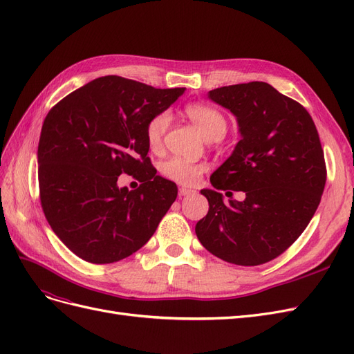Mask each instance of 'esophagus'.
<instances>
[{"instance_id":"1","label":"esophagus","mask_w":354,"mask_h":354,"mask_svg":"<svg viewBox=\"0 0 354 354\" xmlns=\"http://www.w3.org/2000/svg\"><path fill=\"white\" fill-rule=\"evenodd\" d=\"M194 194V190L192 189H187V187H180L178 189V196L181 198V196H189V195H192Z\"/></svg>"}]
</instances>
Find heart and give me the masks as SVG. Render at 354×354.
<instances>
[{
	"label": "heart",
	"instance_id": "heart-1",
	"mask_svg": "<svg viewBox=\"0 0 354 354\" xmlns=\"http://www.w3.org/2000/svg\"><path fill=\"white\" fill-rule=\"evenodd\" d=\"M186 115L190 118L199 131L207 140H220L227 131V120L224 115L207 104H189L185 109ZM169 125V113L160 112L151 118L146 125V140L151 149H158L162 143L164 134ZM160 173L168 180L185 186L196 185L201 176L207 171V165L203 162H194L180 156H173L164 160L159 167Z\"/></svg>",
	"mask_w": 354,
	"mask_h": 354
}]
</instances>
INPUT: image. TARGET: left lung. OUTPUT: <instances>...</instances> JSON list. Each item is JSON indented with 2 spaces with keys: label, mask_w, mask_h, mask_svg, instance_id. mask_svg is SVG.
Instances as JSON below:
<instances>
[{
  "label": "left lung",
  "mask_w": 354,
  "mask_h": 354,
  "mask_svg": "<svg viewBox=\"0 0 354 354\" xmlns=\"http://www.w3.org/2000/svg\"><path fill=\"white\" fill-rule=\"evenodd\" d=\"M208 97L236 116L241 133L209 181L242 189L245 199L224 203L218 189H202L209 209L196 223V236L224 261L264 264L298 239L322 198L326 167L316 125L301 104L267 82L229 85Z\"/></svg>",
  "instance_id": "left-lung-1"
}]
</instances>
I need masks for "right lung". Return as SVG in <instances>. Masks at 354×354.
<instances>
[{"label": "right lung", "instance_id": "1", "mask_svg": "<svg viewBox=\"0 0 354 354\" xmlns=\"http://www.w3.org/2000/svg\"><path fill=\"white\" fill-rule=\"evenodd\" d=\"M186 88L108 75L72 91L46 116L38 145L41 207L57 238L80 259L108 264L152 238L177 198L147 156L146 125ZM138 174L136 191L117 186Z\"/></svg>", "mask_w": 354, "mask_h": 354}]
</instances>
